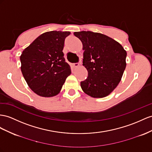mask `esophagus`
<instances>
[{
  "instance_id": "obj_1",
  "label": "esophagus",
  "mask_w": 152,
  "mask_h": 152,
  "mask_svg": "<svg viewBox=\"0 0 152 152\" xmlns=\"http://www.w3.org/2000/svg\"><path fill=\"white\" fill-rule=\"evenodd\" d=\"M79 65H80L79 63H75V64H72V66L73 68H76L77 67H78Z\"/></svg>"
}]
</instances>
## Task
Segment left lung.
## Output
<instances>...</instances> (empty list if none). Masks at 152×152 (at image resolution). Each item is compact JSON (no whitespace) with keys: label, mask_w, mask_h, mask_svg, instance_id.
Wrapping results in <instances>:
<instances>
[{"label":"left lung","mask_w":152,"mask_h":152,"mask_svg":"<svg viewBox=\"0 0 152 152\" xmlns=\"http://www.w3.org/2000/svg\"><path fill=\"white\" fill-rule=\"evenodd\" d=\"M83 44V65L88 71L81 81L83 91L92 98L110 94L120 82L126 68V52L119 43L102 33L75 32Z\"/></svg>","instance_id":"1"}]
</instances>
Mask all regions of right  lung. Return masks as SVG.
<instances>
[{
  "mask_svg": "<svg viewBox=\"0 0 152 152\" xmlns=\"http://www.w3.org/2000/svg\"><path fill=\"white\" fill-rule=\"evenodd\" d=\"M69 31H48L37 38L20 57L21 71L28 86L42 97L57 95L71 74L63 49Z\"/></svg>",
  "mask_w": 152,
  "mask_h": 152,
  "instance_id": "add662e5",
  "label": "right lung"
}]
</instances>
